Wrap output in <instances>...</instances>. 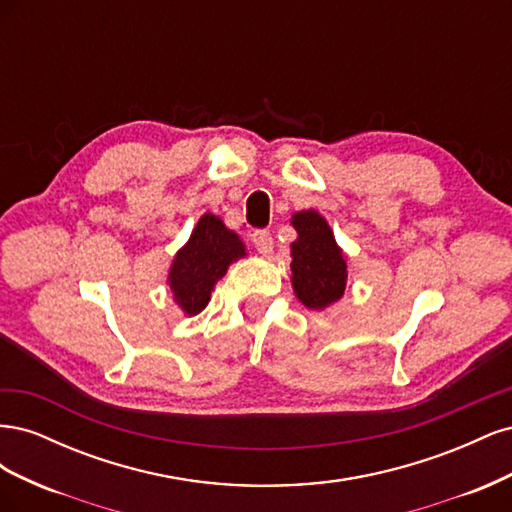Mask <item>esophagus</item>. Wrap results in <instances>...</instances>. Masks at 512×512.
<instances>
[{"instance_id":"34e87169","label":"esophagus","mask_w":512,"mask_h":512,"mask_svg":"<svg viewBox=\"0 0 512 512\" xmlns=\"http://www.w3.org/2000/svg\"><path fill=\"white\" fill-rule=\"evenodd\" d=\"M252 241H254V247L260 252V254H271L273 252V237L269 230H256L252 235Z\"/></svg>"}]
</instances>
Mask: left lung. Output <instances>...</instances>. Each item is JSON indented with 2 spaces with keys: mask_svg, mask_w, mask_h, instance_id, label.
I'll list each match as a JSON object with an SVG mask.
<instances>
[{
  "mask_svg": "<svg viewBox=\"0 0 512 512\" xmlns=\"http://www.w3.org/2000/svg\"><path fill=\"white\" fill-rule=\"evenodd\" d=\"M297 239L290 243L292 290L307 309L322 312L344 297L348 267L329 222L316 209L292 215Z\"/></svg>",
  "mask_w": 512,
  "mask_h": 512,
  "instance_id": "8db88e82",
  "label": "left lung"
}]
</instances>
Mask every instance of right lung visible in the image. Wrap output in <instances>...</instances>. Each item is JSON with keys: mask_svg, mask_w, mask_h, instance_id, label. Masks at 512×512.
Here are the masks:
<instances>
[{"mask_svg": "<svg viewBox=\"0 0 512 512\" xmlns=\"http://www.w3.org/2000/svg\"><path fill=\"white\" fill-rule=\"evenodd\" d=\"M245 243L235 230L213 213H205L194 226L192 235L175 254L166 284L173 301L185 316L203 312L211 299V290L226 275L228 267L245 258Z\"/></svg>", "mask_w": 512, "mask_h": 512, "instance_id": "add662e5", "label": "right lung"}]
</instances>
